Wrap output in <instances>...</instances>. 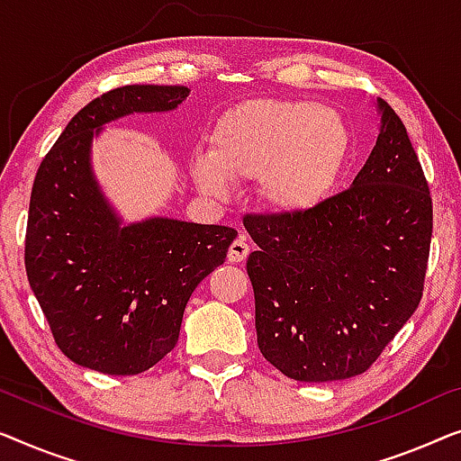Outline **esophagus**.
<instances>
[{
	"instance_id": "34e87169",
	"label": "esophagus",
	"mask_w": 461,
	"mask_h": 461,
	"mask_svg": "<svg viewBox=\"0 0 461 461\" xmlns=\"http://www.w3.org/2000/svg\"><path fill=\"white\" fill-rule=\"evenodd\" d=\"M249 252H250L249 242H246L244 236H240V238L233 240L231 246H230V250H228V261H230V263H242L244 258L249 257Z\"/></svg>"
}]
</instances>
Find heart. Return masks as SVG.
<instances>
[{
    "label": "heart",
    "instance_id": "1",
    "mask_svg": "<svg viewBox=\"0 0 461 461\" xmlns=\"http://www.w3.org/2000/svg\"><path fill=\"white\" fill-rule=\"evenodd\" d=\"M351 148V131L332 108L307 100H250L219 116L209 154L192 158V177L211 196H225L231 181L257 179L269 211L303 215L332 192Z\"/></svg>",
    "mask_w": 461,
    "mask_h": 461
}]
</instances>
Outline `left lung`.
I'll return each instance as SVG.
<instances>
[{
    "mask_svg": "<svg viewBox=\"0 0 461 461\" xmlns=\"http://www.w3.org/2000/svg\"><path fill=\"white\" fill-rule=\"evenodd\" d=\"M378 140L347 192L303 215L246 217L263 357L298 382L359 375L422 298L432 200L407 129L375 102Z\"/></svg>",
    "mask_w": 461,
    "mask_h": 461,
    "instance_id": "8db88e82",
    "label": "left lung"
}]
</instances>
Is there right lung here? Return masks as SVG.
Instances as JSON below:
<instances>
[{
    "instance_id": "add662e5",
    "label": "right lung",
    "mask_w": 461,
    "mask_h": 461,
    "mask_svg": "<svg viewBox=\"0 0 461 461\" xmlns=\"http://www.w3.org/2000/svg\"><path fill=\"white\" fill-rule=\"evenodd\" d=\"M184 86H125L81 108L39 167L24 265L56 345L77 366L133 375L177 345L185 304L238 231L173 217L129 223L104 194L92 146L108 122L175 110Z\"/></svg>"
}]
</instances>
